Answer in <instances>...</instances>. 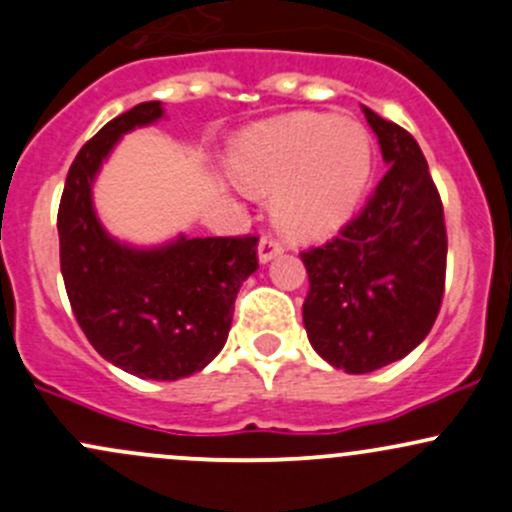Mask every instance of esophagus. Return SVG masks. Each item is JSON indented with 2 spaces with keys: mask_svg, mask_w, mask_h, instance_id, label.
<instances>
[{
  "mask_svg": "<svg viewBox=\"0 0 512 512\" xmlns=\"http://www.w3.org/2000/svg\"><path fill=\"white\" fill-rule=\"evenodd\" d=\"M282 250H284L282 242L272 238V235H265V238L260 240V247H257V257H260V262L265 265V262H270L277 255H282Z\"/></svg>",
  "mask_w": 512,
  "mask_h": 512,
  "instance_id": "34e87169",
  "label": "esophagus"
}]
</instances>
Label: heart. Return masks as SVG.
<instances>
[{
    "instance_id": "obj_1",
    "label": "heart",
    "mask_w": 512,
    "mask_h": 512,
    "mask_svg": "<svg viewBox=\"0 0 512 512\" xmlns=\"http://www.w3.org/2000/svg\"><path fill=\"white\" fill-rule=\"evenodd\" d=\"M373 144L363 125L336 115H299L252 127L233 149L247 191L274 196V220L294 238H319L351 218L368 188Z\"/></svg>"
}]
</instances>
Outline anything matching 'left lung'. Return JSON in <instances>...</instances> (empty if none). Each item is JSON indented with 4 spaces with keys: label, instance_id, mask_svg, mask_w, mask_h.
<instances>
[{
    "label": "left lung",
    "instance_id": "8db88e82",
    "mask_svg": "<svg viewBox=\"0 0 512 512\" xmlns=\"http://www.w3.org/2000/svg\"><path fill=\"white\" fill-rule=\"evenodd\" d=\"M387 164L373 196L341 233L301 252L314 351L360 375L405 358L437 321L446 274L444 208L407 129L363 107Z\"/></svg>",
    "mask_w": 512,
    "mask_h": 512
}]
</instances>
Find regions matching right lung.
Wrapping results in <instances>:
<instances>
[{
	"label": "right lung",
	"mask_w": 512,
	"mask_h": 512,
	"mask_svg": "<svg viewBox=\"0 0 512 512\" xmlns=\"http://www.w3.org/2000/svg\"><path fill=\"white\" fill-rule=\"evenodd\" d=\"M164 117L159 100L107 122L71 164L58 206L61 272L80 328L107 363L142 380H179L220 353L235 297L257 270V238H186L129 247L98 220L93 181L122 134Z\"/></svg>",
	"instance_id": "1"
}]
</instances>
